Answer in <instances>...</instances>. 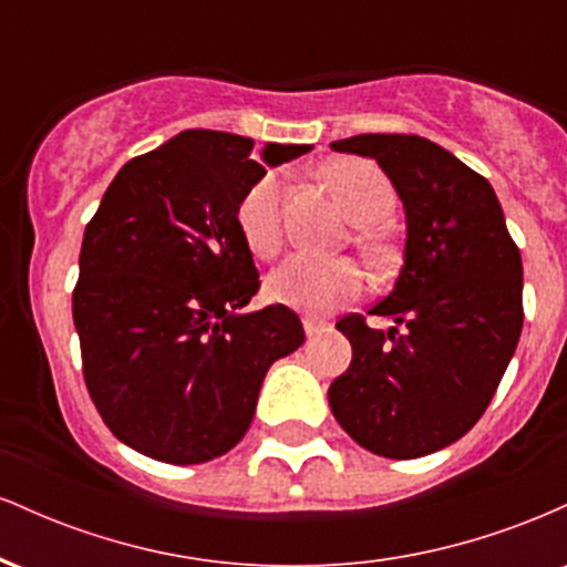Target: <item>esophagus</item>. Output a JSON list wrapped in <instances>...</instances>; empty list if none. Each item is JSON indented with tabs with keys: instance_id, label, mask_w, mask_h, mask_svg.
<instances>
[{
	"instance_id": "esophagus-1",
	"label": "esophagus",
	"mask_w": 567,
	"mask_h": 567,
	"mask_svg": "<svg viewBox=\"0 0 567 567\" xmlns=\"http://www.w3.org/2000/svg\"><path fill=\"white\" fill-rule=\"evenodd\" d=\"M303 330H306V336H309V338H315L317 333H322V330H324V322L309 320V317H306V320H303Z\"/></svg>"
}]
</instances>
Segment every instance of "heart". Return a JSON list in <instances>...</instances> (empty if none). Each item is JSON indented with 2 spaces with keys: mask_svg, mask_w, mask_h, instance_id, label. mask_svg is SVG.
I'll return each instance as SVG.
<instances>
[{
  "mask_svg": "<svg viewBox=\"0 0 567 567\" xmlns=\"http://www.w3.org/2000/svg\"><path fill=\"white\" fill-rule=\"evenodd\" d=\"M324 181L333 188L343 216L357 226H375L392 213L394 188L379 167L365 159H338L324 167ZM282 173L269 171L239 197L237 229L247 250L271 258L282 243L279 226ZM365 285V275L349 258L292 256L266 279V296L290 309L324 315L354 301Z\"/></svg>",
  "mask_w": 567,
  "mask_h": 567,
  "instance_id": "b5f03b06",
  "label": "heart"
}]
</instances>
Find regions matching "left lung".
<instances>
[{"instance_id":"8db88e82","label":"left lung","mask_w":567,"mask_h":567,"mask_svg":"<svg viewBox=\"0 0 567 567\" xmlns=\"http://www.w3.org/2000/svg\"><path fill=\"white\" fill-rule=\"evenodd\" d=\"M333 152L379 162L405 207V256L392 292L336 328L351 365L330 383L336 421L383 458H421L453 445L491 405L523 330V258L496 192L447 148L421 135L368 133Z\"/></svg>"}]
</instances>
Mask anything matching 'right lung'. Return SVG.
<instances>
[{
	"mask_svg": "<svg viewBox=\"0 0 567 567\" xmlns=\"http://www.w3.org/2000/svg\"><path fill=\"white\" fill-rule=\"evenodd\" d=\"M306 143L184 130L114 175L84 229L74 324L82 370L116 440L165 464L229 453L279 357L303 343L288 306L245 311L258 269L239 197Z\"/></svg>",
	"mask_w": 567,
	"mask_h": 567,
	"instance_id": "right-lung-1",
	"label": "right lung"
}]
</instances>
